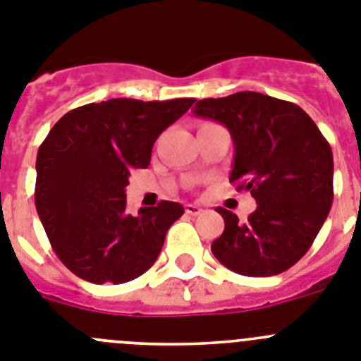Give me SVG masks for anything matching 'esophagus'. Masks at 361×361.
<instances>
[{"label": "esophagus", "mask_w": 361, "mask_h": 361, "mask_svg": "<svg viewBox=\"0 0 361 361\" xmlns=\"http://www.w3.org/2000/svg\"><path fill=\"white\" fill-rule=\"evenodd\" d=\"M185 212H187L188 216H200V214L203 212V209H201L200 204L187 203V204H185Z\"/></svg>", "instance_id": "1"}]
</instances>
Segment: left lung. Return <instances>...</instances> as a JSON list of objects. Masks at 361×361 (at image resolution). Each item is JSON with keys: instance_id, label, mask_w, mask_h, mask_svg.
I'll return each instance as SVG.
<instances>
[{"instance_id": "obj_1", "label": "left lung", "mask_w": 361, "mask_h": 361, "mask_svg": "<svg viewBox=\"0 0 361 361\" xmlns=\"http://www.w3.org/2000/svg\"><path fill=\"white\" fill-rule=\"evenodd\" d=\"M194 115L230 131V183L250 190L257 209L246 223L217 209L225 230L214 257L235 274L269 277L300 261L333 204V151L297 104L255 92L196 102Z\"/></svg>"}]
</instances>
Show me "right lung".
Segmentation results:
<instances>
[{"label": "right lung", "mask_w": 361, "mask_h": 361, "mask_svg": "<svg viewBox=\"0 0 361 361\" xmlns=\"http://www.w3.org/2000/svg\"><path fill=\"white\" fill-rule=\"evenodd\" d=\"M196 99H111L68 111L37 151L35 209L64 266L93 284L145 274L183 207L126 210L133 169H147L152 145Z\"/></svg>", "instance_id": "right-lung-1"}]
</instances>
